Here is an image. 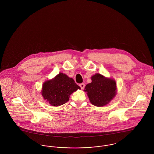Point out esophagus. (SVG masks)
<instances>
[{"instance_id":"1","label":"esophagus","mask_w":154,"mask_h":154,"mask_svg":"<svg viewBox=\"0 0 154 154\" xmlns=\"http://www.w3.org/2000/svg\"><path fill=\"white\" fill-rule=\"evenodd\" d=\"M80 87L81 89H83L85 87V84L84 83H81L80 84Z\"/></svg>"}]
</instances>
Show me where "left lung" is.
<instances>
[{"label":"left lung","instance_id":"left-lung-1","mask_svg":"<svg viewBox=\"0 0 154 154\" xmlns=\"http://www.w3.org/2000/svg\"><path fill=\"white\" fill-rule=\"evenodd\" d=\"M91 80L84 90L87 92L90 102L97 107L108 104L117 94L116 81L99 73L93 75Z\"/></svg>","mask_w":154,"mask_h":154}]
</instances>
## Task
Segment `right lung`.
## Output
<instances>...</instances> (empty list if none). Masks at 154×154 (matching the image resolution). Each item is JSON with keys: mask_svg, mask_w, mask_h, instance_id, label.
<instances>
[{"mask_svg": "<svg viewBox=\"0 0 154 154\" xmlns=\"http://www.w3.org/2000/svg\"><path fill=\"white\" fill-rule=\"evenodd\" d=\"M80 89L72 78L59 73L51 80L44 82L41 95L51 106L58 107L68 102L70 95Z\"/></svg>", "mask_w": 154, "mask_h": 154, "instance_id": "right-lung-1", "label": "right lung"}]
</instances>
